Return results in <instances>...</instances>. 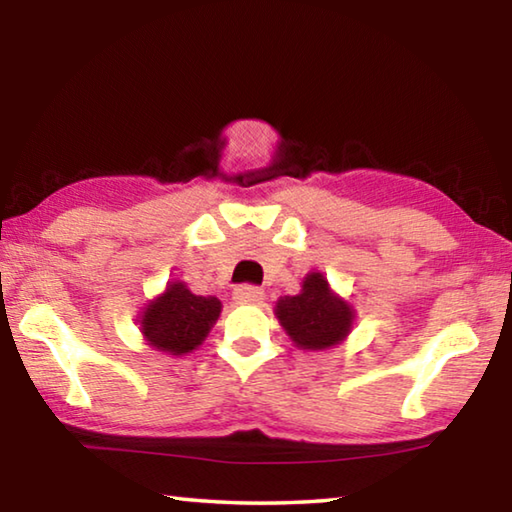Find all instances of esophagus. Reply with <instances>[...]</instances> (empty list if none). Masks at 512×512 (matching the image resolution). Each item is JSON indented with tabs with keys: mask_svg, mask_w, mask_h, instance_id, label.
<instances>
[{
	"mask_svg": "<svg viewBox=\"0 0 512 512\" xmlns=\"http://www.w3.org/2000/svg\"><path fill=\"white\" fill-rule=\"evenodd\" d=\"M232 296H235L237 302H250V305H257V302L264 300V291L259 287H253V284H239Z\"/></svg>",
	"mask_w": 512,
	"mask_h": 512,
	"instance_id": "34e87169",
	"label": "esophagus"
}]
</instances>
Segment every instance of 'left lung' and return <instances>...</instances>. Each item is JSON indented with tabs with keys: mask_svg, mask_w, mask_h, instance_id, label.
Instances as JSON below:
<instances>
[{
	"mask_svg": "<svg viewBox=\"0 0 512 512\" xmlns=\"http://www.w3.org/2000/svg\"><path fill=\"white\" fill-rule=\"evenodd\" d=\"M275 314L293 343L305 350L332 348L348 336L352 311L329 291L320 273H311L302 282V293L277 300Z\"/></svg>",
	"mask_w": 512,
	"mask_h": 512,
	"instance_id": "obj_1",
	"label": "left lung"
}]
</instances>
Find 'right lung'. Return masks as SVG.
Returning a JSON list of instances; mask_svg holds the SVG:
<instances>
[{
	"label": "right lung",
	"mask_w": 512,
	"mask_h": 512,
	"mask_svg": "<svg viewBox=\"0 0 512 512\" xmlns=\"http://www.w3.org/2000/svg\"><path fill=\"white\" fill-rule=\"evenodd\" d=\"M219 314L221 302L214 296H196L183 282H176L146 307L142 332L153 348L187 354L203 343Z\"/></svg>",
	"instance_id": "right-lung-1"
}]
</instances>
